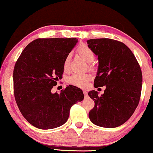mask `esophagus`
Segmentation results:
<instances>
[{
    "label": "esophagus",
    "mask_w": 153,
    "mask_h": 153,
    "mask_svg": "<svg viewBox=\"0 0 153 153\" xmlns=\"http://www.w3.org/2000/svg\"><path fill=\"white\" fill-rule=\"evenodd\" d=\"M83 92H84V96H88V93H87V91H83Z\"/></svg>",
    "instance_id": "esophagus-1"
}]
</instances>
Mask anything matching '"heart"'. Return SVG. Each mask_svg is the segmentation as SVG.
Returning a JSON list of instances; mask_svg holds the SVG:
<instances>
[{"instance_id":"b5f03b06","label":"heart","mask_w":153,"mask_h":153,"mask_svg":"<svg viewBox=\"0 0 153 153\" xmlns=\"http://www.w3.org/2000/svg\"><path fill=\"white\" fill-rule=\"evenodd\" d=\"M77 52L86 62L89 63V65L91 66V62L94 60L95 57H96L94 51L86 44H81L77 48ZM70 58V55H68L65 57L64 62H63V67H64L65 70H67L69 69ZM89 79H90V76L88 74L76 73L69 77V83L75 85V86L84 87L86 86Z\"/></svg>"}]
</instances>
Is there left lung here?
I'll return each mask as SVG.
<instances>
[{
  "label": "left lung",
  "instance_id": "left-lung-1",
  "mask_svg": "<svg viewBox=\"0 0 153 153\" xmlns=\"http://www.w3.org/2000/svg\"><path fill=\"white\" fill-rule=\"evenodd\" d=\"M87 43L99 63L94 87H106L100 96L97 91L88 92L95 102L89 119L101 127H117L132 116L139 102L143 82L140 65L131 51L120 41L94 39Z\"/></svg>",
  "mask_w": 153,
  "mask_h": 153
}]
</instances>
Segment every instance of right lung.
<instances>
[{
    "instance_id": "right-lung-1",
    "label": "right lung",
    "mask_w": 153,
    "mask_h": 153,
    "mask_svg": "<svg viewBox=\"0 0 153 153\" xmlns=\"http://www.w3.org/2000/svg\"><path fill=\"white\" fill-rule=\"evenodd\" d=\"M76 38L37 39L26 46L13 71L14 94L19 110L41 129L62 126L71 107L84 100L83 91L69 85L60 94L51 92L62 78L63 62L77 43Z\"/></svg>"
}]
</instances>
